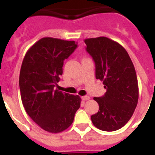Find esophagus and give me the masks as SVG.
<instances>
[{"label":"esophagus","mask_w":155,"mask_h":155,"mask_svg":"<svg viewBox=\"0 0 155 155\" xmlns=\"http://www.w3.org/2000/svg\"><path fill=\"white\" fill-rule=\"evenodd\" d=\"M81 98H82V100H83V101H87V100L89 99L90 97L87 96V95H85V96H82Z\"/></svg>","instance_id":"esophagus-1"}]
</instances>
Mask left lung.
<instances>
[{
    "mask_svg": "<svg viewBox=\"0 0 155 155\" xmlns=\"http://www.w3.org/2000/svg\"><path fill=\"white\" fill-rule=\"evenodd\" d=\"M86 51L95 64V78L103 81L106 92L94 97L99 110L91 116L94 126L115 131L130 120L137 105L139 89L136 71L127 50L107 37L84 39Z\"/></svg>",
    "mask_w": 155,
    "mask_h": 155,
    "instance_id": "1",
    "label": "left lung"
}]
</instances>
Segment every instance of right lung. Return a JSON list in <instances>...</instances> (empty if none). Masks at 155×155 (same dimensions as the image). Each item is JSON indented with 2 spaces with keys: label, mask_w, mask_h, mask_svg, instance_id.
<instances>
[{
  "label": "right lung",
  "mask_w": 155,
  "mask_h": 155,
  "mask_svg": "<svg viewBox=\"0 0 155 155\" xmlns=\"http://www.w3.org/2000/svg\"><path fill=\"white\" fill-rule=\"evenodd\" d=\"M77 47L74 41L42 38L22 61L19 87L23 106L35 124L50 133L68 129L81 106L78 95L54 90L63 74L64 61Z\"/></svg>",
  "instance_id": "add662e5"
}]
</instances>
